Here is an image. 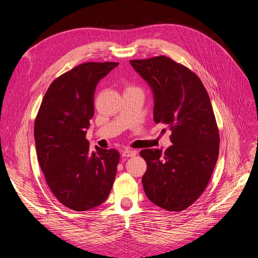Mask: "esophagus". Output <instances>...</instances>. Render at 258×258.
Segmentation results:
<instances>
[{"label": "esophagus", "mask_w": 258, "mask_h": 258, "mask_svg": "<svg viewBox=\"0 0 258 258\" xmlns=\"http://www.w3.org/2000/svg\"><path fill=\"white\" fill-rule=\"evenodd\" d=\"M136 154H137V152H135V151L125 150V151L122 152V157H123V158H131V157L136 156Z\"/></svg>", "instance_id": "obj_1"}]
</instances>
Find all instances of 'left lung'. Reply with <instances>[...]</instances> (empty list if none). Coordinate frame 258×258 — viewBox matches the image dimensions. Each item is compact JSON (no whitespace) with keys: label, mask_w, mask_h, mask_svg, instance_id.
I'll list each match as a JSON object with an SVG mask.
<instances>
[{"label":"left lung","mask_w":258,"mask_h":258,"mask_svg":"<svg viewBox=\"0 0 258 258\" xmlns=\"http://www.w3.org/2000/svg\"><path fill=\"white\" fill-rule=\"evenodd\" d=\"M152 89L154 120L171 131L172 145L140 152L145 195L168 211L188 208L205 190L220 151L218 125L201 79L166 56L130 61Z\"/></svg>","instance_id":"left-lung-1"}]
</instances>
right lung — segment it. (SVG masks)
<instances>
[{"label": "right lung", "instance_id": "1", "mask_svg": "<svg viewBox=\"0 0 258 258\" xmlns=\"http://www.w3.org/2000/svg\"><path fill=\"white\" fill-rule=\"evenodd\" d=\"M118 62H85L56 78L47 90L34 123L36 155L46 182L66 207L95 208L112 189L119 153L96 148L86 139L94 116L97 84Z\"/></svg>", "mask_w": 258, "mask_h": 258}]
</instances>
